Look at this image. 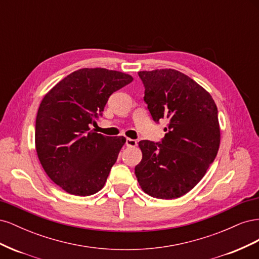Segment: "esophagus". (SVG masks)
Instances as JSON below:
<instances>
[{
    "mask_svg": "<svg viewBox=\"0 0 259 259\" xmlns=\"http://www.w3.org/2000/svg\"><path fill=\"white\" fill-rule=\"evenodd\" d=\"M125 145L127 147H136L137 146V142L135 139H132V138H126L125 140Z\"/></svg>",
    "mask_w": 259,
    "mask_h": 259,
    "instance_id": "obj_1",
    "label": "esophagus"
}]
</instances>
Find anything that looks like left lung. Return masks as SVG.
Wrapping results in <instances>:
<instances>
[{"mask_svg": "<svg viewBox=\"0 0 259 259\" xmlns=\"http://www.w3.org/2000/svg\"><path fill=\"white\" fill-rule=\"evenodd\" d=\"M144 100L154 122L167 119L160 143L140 140L143 159L135 167L139 186L158 199H176L189 192L214 162L221 130L209 94L174 69L138 72Z\"/></svg>", "mask_w": 259, "mask_h": 259, "instance_id": "8db88e82", "label": "left lung"}]
</instances>
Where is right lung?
Wrapping results in <instances>:
<instances>
[{
  "mask_svg": "<svg viewBox=\"0 0 259 259\" xmlns=\"http://www.w3.org/2000/svg\"><path fill=\"white\" fill-rule=\"evenodd\" d=\"M133 81L130 74L84 68L67 75L44 96L35 121V149L45 173L66 192H98L115 163L125 137L90 128L103 115L114 92Z\"/></svg>",
  "mask_w": 259,
  "mask_h": 259,
  "instance_id": "add662e5",
  "label": "right lung"
}]
</instances>
